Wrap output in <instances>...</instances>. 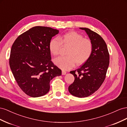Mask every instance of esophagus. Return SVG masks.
Returning <instances> with one entry per match:
<instances>
[{"mask_svg": "<svg viewBox=\"0 0 127 127\" xmlns=\"http://www.w3.org/2000/svg\"><path fill=\"white\" fill-rule=\"evenodd\" d=\"M66 73V72L64 70H62V75H65Z\"/></svg>", "mask_w": 127, "mask_h": 127, "instance_id": "esophagus-1", "label": "esophagus"}]
</instances>
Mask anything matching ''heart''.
Here are the masks:
<instances>
[{"label": "heart", "mask_w": 127, "mask_h": 127, "mask_svg": "<svg viewBox=\"0 0 127 127\" xmlns=\"http://www.w3.org/2000/svg\"><path fill=\"white\" fill-rule=\"evenodd\" d=\"M62 45L68 46L66 56L56 58L54 62L63 70H69L75 64L81 65L91 56L93 46L89 39H85L81 34L74 31H70L61 35L59 38H54L49 43V49L54 56L59 54Z\"/></svg>", "instance_id": "obj_1"}]
</instances>
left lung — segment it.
Wrapping results in <instances>:
<instances>
[{
	"label": "left lung",
	"instance_id": "obj_1",
	"mask_svg": "<svg viewBox=\"0 0 127 127\" xmlns=\"http://www.w3.org/2000/svg\"><path fill=\"white\" fill-rule=\"evenodd\" d=\"M85 30L92 42L93 50L91 56L84 65L70 73L74 81L68 87V92L73 96L82 98L92 95L104 82L109 65L110 55L104 39L88 28H80Z\"/></svg>",
	"mask_w": 127,
	"mask_h": 127
}]
</instances>
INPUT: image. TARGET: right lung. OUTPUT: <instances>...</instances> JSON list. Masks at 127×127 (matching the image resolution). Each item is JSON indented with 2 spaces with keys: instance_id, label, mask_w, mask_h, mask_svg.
<instances>
[{
  "instance_id": "add662e5",
  "label": "right lung",
  "mask_w": 127,
  "mask_h": 127,
  "mask_svg": "<svg viewBox=\"0 0 127 127\" xmlns=\"http://www.w3.org/2000/svg\"><path fill=\"white\" fill-rule=\"evenodd\" d=\"M59 31L37 26L19 35L12 45L9 66L16 81L27 95L38 97L46 95L50 81L62 74L51 61L49 43Z\"/></svg>"
}]
</instances>
